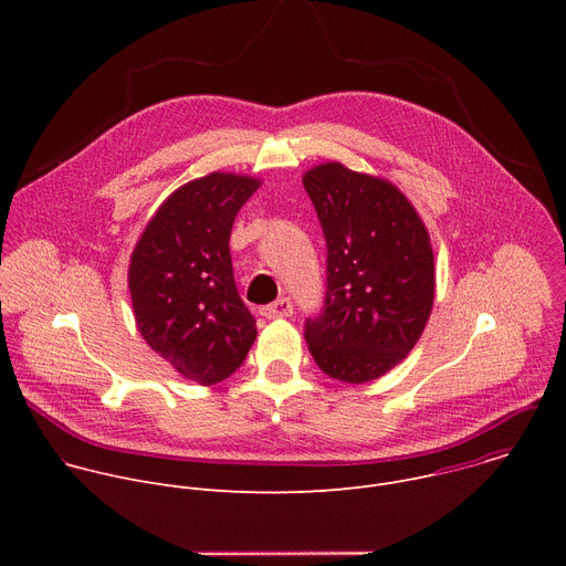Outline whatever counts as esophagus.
Returning <instances> with one entry per match:
<instances>
[{
    "label": "esophagus",
    "mask_w": 566,
    "mask_h": 566,
    "mask_svg": "<svg viewBox=\"0 0 566 566\" xmlns=\"http://www.w3.org/2000/svg\"><path fill=\"white\" fill-rule=\"evenodd\" d=\"M291 313H293V304H291L289 297H282V300H277V302H273V304L262 308V315L269 317V319H273V317H289Z\"/></svg>",
    "instance_id": "obj_1"
}]
</instances>
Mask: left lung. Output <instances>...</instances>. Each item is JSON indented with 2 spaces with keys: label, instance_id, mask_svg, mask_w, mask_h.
<instances>
[{
  "label": "left lung",
  "instance_id": "8db88e82",
  "mask_svg": "<svg viewBox=\"0 0 566 566\" xmlns=\"http://www.w3.org/2000/svg\"><path fill=\"white\" fill-rule=\"evenodd\" d=\"M302 184L327 239L325 311L306 322L315 365L343 382H369L419 343L434 304L430 232L391 181L338 160Z\"/></svg>",
  "mask_w": 566,
  "mask_h": 566
}]
</instances>
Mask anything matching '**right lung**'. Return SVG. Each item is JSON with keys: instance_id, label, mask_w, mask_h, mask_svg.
<instances>
[{"instance_id": "1", "label": "right lung", "mask_w": 566, "mask_h": 566, "mask_svg": "<svg viewBox=\"0 0 566 566\" xmlns=\"http://www.w3.org/2000/svg\"><path fill=\"white\" fill-rule=\"evenodd\" d=\"M260 179L210 172L177 188L140 232L127 286L143 340L199 385L234 374L258 338L230 260L232 221Z\"/></svg>"}]
</instances>
